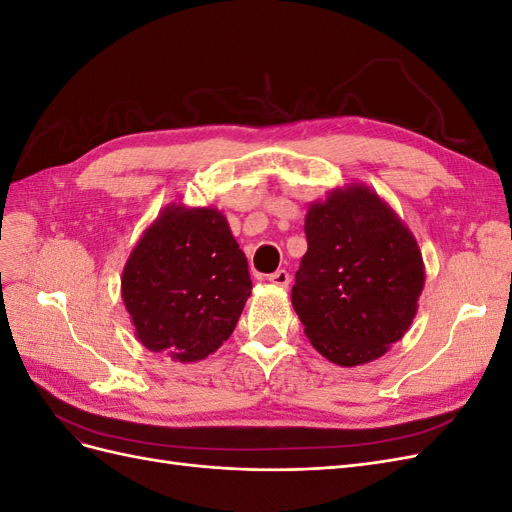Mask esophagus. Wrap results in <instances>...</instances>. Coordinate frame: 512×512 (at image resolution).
Here are the masks:
<instances>
[{
  "label": "esophagus",
  "mask_w": 512,
  "mask_h": 512,
  "mask_svg": "<svg viewBox=\"0 0 512 512\" xmlns=\"http://www.w3.org/2000/svg\"><path fill=\"white\" fill-rule=\"evenodd\" d=\"M269 282H271L273 286H277V288H288V284H290V273H288L286 269L275 271V273L269 275Z\"/></svg>",
  "instance_id": "1"
}]
</instances>
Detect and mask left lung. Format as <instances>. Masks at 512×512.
Returning a JSON list of instances; mask_svg holds the SVG:
<instances>
[{"label": "left lung", "instance_id": "obj_1", "mask_svg": "<svg viewBox=\"0 0 512 512\" xmlns=\"http://www.w3.org/2000/svg\"><path fill=\"white\" fill-rule=\"evenodd\" d=\"M305 237L292 307L307 339L342 367L380 359L410 329L425 286L410 228L374 190L350 183L309 205Z\"/></svg>", "mask_w": 512, "mask_h": 512}]
</instances>
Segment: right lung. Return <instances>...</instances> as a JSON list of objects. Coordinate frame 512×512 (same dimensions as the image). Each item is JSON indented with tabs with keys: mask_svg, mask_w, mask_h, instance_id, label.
Returning a JSON list of instances; mask_svg holds the SVG:
<instances>
[{
	"mask_svg": "<svg viewBox=\"0 0 512 512\" xmlns=\"http://www.w3.org/2000/svg\"><path fill=\"white\" fill-rule=\"evenodd\" d=\"M252 292L247 258L226 215L170 203L136 241L121 273V299L145 348L179 363L218 350Z\"/></svg>",
	"mask_w": 512,
	"mask_h": 512,
	"instance_id": "right-lung-1",
	"label": "right lung"
}]
</instances>
